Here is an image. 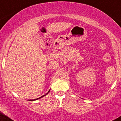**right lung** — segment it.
Listing matches in <instances>:
<instances>
[{"instance_id":"right-lung-1","label":"right lung","mask_w":121,"mask_h":121,"mask_svg":"<svg viewBox=\"0 0 121 121\" xmlns=\"http://www.w3.org/2000/svg\"><path fill=\"white\" fill-rule=\"evenodd\" d=\"M50 91V90H49V91H48V92H47V94H45V95H43V96H41V97H40V98H37V99H34V100H29V101H34V100H38V99H40V98H43V96H45V95H47L48 94V93H49V91Z\"/></svg>"}]
</instances>
